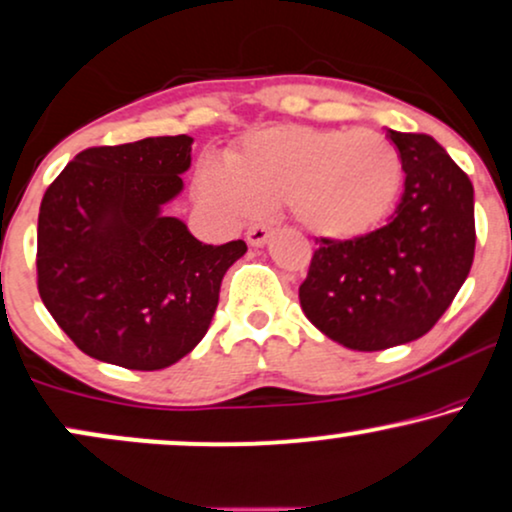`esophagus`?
<instances>
[{
    "instance_id": "34e87169",
    "label": "esophagus",
    "mask_w": 512,
    "mask_h": 512,
    "mask_svg": "<svg viewBox=\"0 0 512 512\" xmlns=\"http://www.w3.org/2000/svg\"><path fill=\"white\" fill-rule=\"evenodd\" d=\"M269 234H271L269 224H252L248 229V234H245V238H248V243L252 245V248H262V245L267 243Z\"/></svg>"
}]
</instances>
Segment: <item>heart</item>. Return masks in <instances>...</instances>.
<instances>
[{"mask_svg": "<svg viewBox=\"0 0 512 512\" xmlns=\"http://www.w3.org/2000/svg\"><path fill=\"white\" fill-rule=\"evenodd\" d=\"M401 179V155L383 134L278 125L252 134L231 165L205 158L196 196L224 222L286 203L312 236L349 241L390 217Z\"/></svg>", "mask_w": 512, "mask_h": 512, "instance_id": "heart-1", "label": "heart"}]
</instances>
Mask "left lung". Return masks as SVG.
<instances>
[{
  "instance_id": "obj_1",
  "label": "left lung",
  "mask_w": 512,
  "mask_h": 512,
  "mask_svg": "<svg viewBox=\"0 0 512 512\" xmlns=\"http://www.w3.org/2000/svg\"><path fill=\"white\" fill-rule=\"evenodd\" d=\"M404 163L390 222L352 241L321 238L300 286L302 312L359 352L406 345L439 321L475 257V191L428 134L387 129Z\"/></svg>"
}]
</instances>
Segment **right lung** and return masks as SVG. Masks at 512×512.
<instances>
[{
  "instance_id": "1",
  "label": "right lung",
  "mask_w": 512,
  "mask_h": 512,
  "mask_svg": "<svg viewBox=\"0 0 512 512\" xmlns=\"http://www.w3.org/2000/svg\"><path fill=\"white\" fill-rule=\"evenodd\" d=\"M191 144L148 137L77 153L44 193L37 288L89 357L132 371L177 364L208 333L243 241L205 245L163 208L184 191Z\"/></svg>"
}]
</instances>
